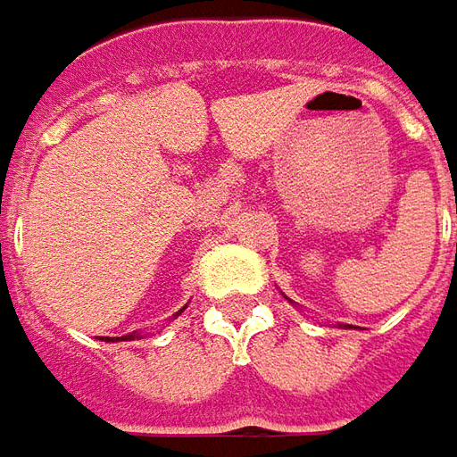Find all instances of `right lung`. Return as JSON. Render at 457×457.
Returning a JSON list of instances; mask_svg holds the SVG:
<instances>
[{"mask_svg":"<svg viewBox=\"0 0 457 457\" xmlns=\"http://www.w3.org/2000/svg\"><path fill=\"white\" fill-rule=\"evenodd\" d=\"M136 335H125V337H112V342H118V339H133ZM105 339H110V337H105Z\"/></svg>","mask_w":457,"mask_h":457,"instance_id":"1","label":"right lung"}]
</instances>
